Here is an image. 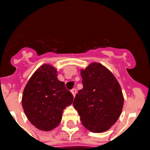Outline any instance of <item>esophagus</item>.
I'll return each instance as SVG.
<instances>
[{
	"label": "esophagus",
	"instance_id": "obj_1",
	"mask_svg": "<svg viewBox=\"0 0 150 150\" xmlns=\"http://www.w3.org/2000/svg\"><path fill=\"white\" fill-rule=\"evenodd\" d=\"M71 94L73 95V96H75V94H76V89L75 88H73L71 90Z\"/></svg>",
	"mask_w": 150,
	"mask_h": 150
}]
</instances>
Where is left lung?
Instances as JSON below:
<instances>
[{"instance_id": "8db88e82", "label": "left lung", "mask_w": 150, "mask_h": 150, "mask_svg": "<svg viewBox=\"0 0 150 150\" xmlns=\"http://www.w3.org/2000/svg\"><path fill=\"white\" fill-rule=\"evenodd\" d=\"M80 74L83 88L75 96L73 106L86 129L93 132H105L122 112L121 88L112 73L99 62H91L81 69Z\"/></svg>"}]
</instances>
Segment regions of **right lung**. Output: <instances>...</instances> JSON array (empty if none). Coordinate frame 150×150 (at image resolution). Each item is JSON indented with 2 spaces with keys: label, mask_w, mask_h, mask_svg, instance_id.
Instances as JSON below:
<instances>
[{
  "label": "right lung",
  "mask_w": 150,
  "mask_h": 150,
  "mask_svg": "<svg viewBox=\"0 0 150 150\" xmlns=\"http://www.w3.org/2000/svg\"><path fill=\"white\" fill-rule=\"evenodd\" d=\"M57 69L43 64L32 75L23 91L21 103L28 120L37 129L50 131L59 125L63 109L73 96L57 78Z\"/></svg>",
  "instance_id": "obj_1"
}]
</instances>
